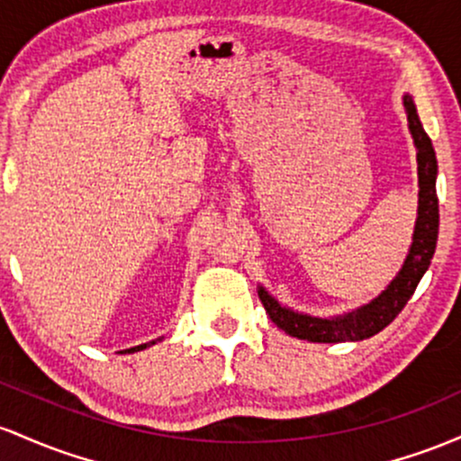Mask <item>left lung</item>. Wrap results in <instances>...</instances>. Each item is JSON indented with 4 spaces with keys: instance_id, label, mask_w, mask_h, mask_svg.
I'll list each match as a JSON object with an SVG mask.
<instances>
[{
    "instance_id": "8db88e82",
    "label": "left lung",
    "mask_w": 461,
    "mask_h": 461,
    "mask_svg": "<svg viewBox=\"0 0 461 461\" xmlns=\"http://www.w3.org/2000/svg\"><path fill=\"white\" fill-rule=\"evenodd\" d=\"M407 111V122H410V131L418 149V185H420V194H418V220L416 230H413V241L410 248V255L405 258V266L398 272L394 281L387 285V289L379 298L372 300L366 307L357 309L355 313L342 315V318H312V315L296 313L292 309L281 307L270 294L263 287H258V298H261L266 313L292 338L307 339V342H359V339L372 338L375 333L384 330L402 307L411 294L416 292L418 283H420L422 274L427 272L429 263H431L433 252H436L438 241V224H439V211H438V194H436V176H438V161L436 149L431 146V139L422 128L420 117H418L416 106L410 95L402 97Z\"/></svg>"
}]
</instances>
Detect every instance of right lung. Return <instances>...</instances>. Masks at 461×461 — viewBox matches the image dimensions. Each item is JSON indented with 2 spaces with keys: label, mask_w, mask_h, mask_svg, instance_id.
I'll return each instance as SVG.
<instances>
[{
  "label": "right lung",
  "mask_w": 461,
  "mask_h": 461,
  "mask_svg": "<svg viewBox=\"0 0 461 461\" xmlns=\"http://www.w3.org/2000/svg\"><path fill=\"white\" fill-rule=\"evenodd\" d=\"M146 346H148V344H141V346H134V348H131V353H134V350H143V348H146Z\"/></svg>",
  "instance_id": "1"
}]
</instances>
